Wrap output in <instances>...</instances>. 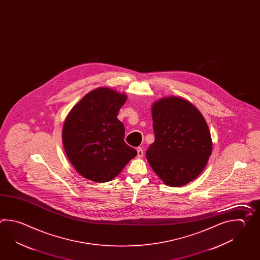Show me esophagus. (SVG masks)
<instances>
[{
  "label": "esophagus",
  "instance_id": "1",
  "mask_svg": "<svg viewBox=\"0 0 260 260\" xmlns=\"http://www.w3.org/2000/svg\"><path fill=\"white\" fill-rule=\"evenodd\" d=\"M143 150L140 147V148L137 149V156H138V157H143Z\"/></svg>",
  "mask_w": 260,
  "mask_h": 260
}]
</instances>
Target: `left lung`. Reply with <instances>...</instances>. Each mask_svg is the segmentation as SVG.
<instances>
[{
  "mask_svg": "<svg viewBox=\"0 0 260 260\" xmlns=\"http://www.w3.org/2000/svg\"><path fill=\"white\" fill-rule=\"evenodd\" d=\"M154 142L146 151L149 164L167 185L194 180L207 165L212 141L207 122L191 103L167 97L152 107Z\"/></svg>",
  "mask_w": 260,
  "mask_h": 260,
  "instance_id": "1",
  "label": "left lung"
}]
</instances>
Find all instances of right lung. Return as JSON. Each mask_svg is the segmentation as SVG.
Here are the masks:
<instances>
[{
  "mask_svg": "<svg viewBox=\"0 0 260 260\" xmlns=\"http://www.w3.org/2000/svg\"><path fill=\"white\" fill-rule=\"evenodd\" d=\"M126 100L125 94L98 88L86 94L66 118L62 134L66 154L88 180H113L137 155L125 143V127L117 118Z\"/></svg>",
  "mask_w": 260,
  "mask_h": 260,
  "instance_id": "1",
  "label": "right lung"
}]
</instances>
